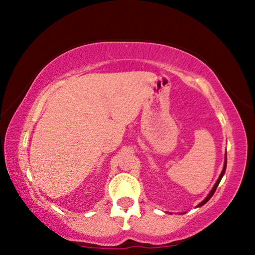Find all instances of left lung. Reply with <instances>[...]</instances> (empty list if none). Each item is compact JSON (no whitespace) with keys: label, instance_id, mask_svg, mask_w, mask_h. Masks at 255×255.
<instances>
[{"label":"left lung","instance_id":"left-lung-1","mask_svg":"<svg viewBox=\"0 0 255 255\" xmlns=\"http://www.w3.org/2000/svg\"><path fill=\"white\" fill-rule=\"evenodd\" d=\"M226 165H227V156L225 155V162H224V167H223V171H222V173H221V175H219V178H218V180L216 181V183H215V185L213 187V189L210 190V192L208 193V196H207L204 200H202L199 205L197 206V208L198 207H201V206H204L207 201H208L211 197L214 196V193H215V191H216V189H217V187H218V184H219V182H221V180H222V178L224 176V174H225V171H226ZM171 214V213H170ZM180 214H182V213H180Z\"/></svg>","mask_w":255,"mask_h":255}]
</instances>
